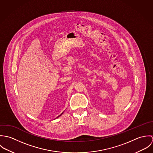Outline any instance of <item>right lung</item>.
Masks as SVG:
<instances>
[{
    "mask_svg": "<svg viewBox=\"0 0 153 153\" xmlns=\"http://www.w3.org/2000/svg\"><path fill=\"white\" fill-rule=\"evenodd\" d=\"M63 113H64V112H62V114H61V115H59V116H58V117H57V118H58V117H60V116H61V115H62V114H63Z\"/></svg>",
    "mask_w": 153,
    "mask_h": 153,
    "instance_id": "1",
    "label": "right lung"
}]
</instances>
